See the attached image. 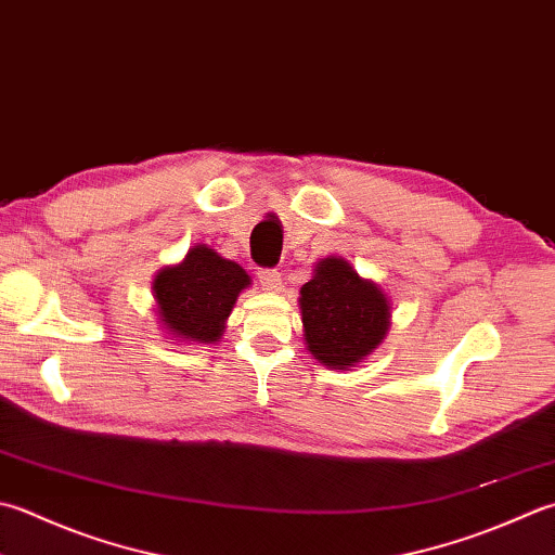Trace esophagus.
<instances>
[{
	"label": "esophagus",
	"instance_id": "esophagus-1",
	"mask_svg": "<svg viewBox=\"0 0 555 555\" xmlns=\"http://www.w3.org/2000/svg\"><path fill=\"white\" fill-rule=\"evenodd\" d=\"M259 284H262V291H269V293H276L281 288V274L276 269H262L257 274Z\"/></svg>",
	"mask_w": 555,
	"mask_h": 555
}]
</instances>
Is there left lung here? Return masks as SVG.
<instances>
[{"label": "left lung", "mask_w": 555, "mask_h": 555, "mask_svg": "<svg viewBox=\"0 0 555 555\" xmlns=\"http://www.w3.org/2000/svg\"><path fill=\"white\" fill-rule=\"evenodd\" d=\"M306 349L332 371H349L373 356L392 324V302L373 279H363L349 259L324 257L300 288Z\"/></svg>", "instance_id": "obj_1"}]
</instances>
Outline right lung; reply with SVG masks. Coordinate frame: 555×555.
Listing matches in <instances>:
<instances>
[{
    "label": "right lung",
    "instance_id": "right-lung-1",
    "mask_svg": "<svg viewBox=\"0 0 555 555\" xmlns=\"http://www.w3.org/2000/svg\"><path fill=\"white\" fill-rule=\"evenodd\" d=\"M249 286L253 279L241 264L197 243L151 281L158 327L176 344L221 341L237 296Z\"/></svg>",
    "mask_w": 555,
    "mask_h": 555
}]
</instances>
